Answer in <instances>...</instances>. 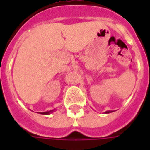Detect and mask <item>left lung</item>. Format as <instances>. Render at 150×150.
<instances>
[{
  "instance_id": "8db88e82",
  "label": "left lung",
  "mask_w": 150,
  "mask_h": 150,
  "mask_svg": "<svg viewBox=\"0 0 150 150\" xmlns=\"http://www.w3.org/2000/svg\"><path fill=\"white\" fill-rule=\"evenodd\" d=\"M111 112H113L112 110H108V111L106 112V114H109V113H111Z\"/></svg>"
}]
</instances>
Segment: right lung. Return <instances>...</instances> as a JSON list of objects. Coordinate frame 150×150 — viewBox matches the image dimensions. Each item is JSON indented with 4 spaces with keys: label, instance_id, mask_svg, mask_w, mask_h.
<instances>
[{
    "label": "right lung",
    "instance_id": "add662e5",
    "mask_svg": "<svg viewBox=\"0 0 150 150\" xmlns=\"http://www.w3.org/2000/svg\"><path fill=\"white\" fill-rule=\"evenodd\" d=\"M54 111V110H49V111H47V112H43V113H40V114H50L51 113Z\"/></svg>",
    "mask_w": 150,
    "mask_h": 150
}]
</instances>
